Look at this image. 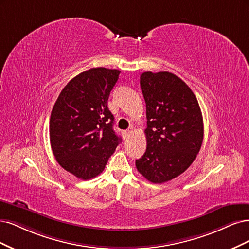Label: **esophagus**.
I'll use <instances>...</instances> for the list:
<instances>
[{
	"instance_id": "obj_1",
	"label": "esophagus",
	"mask_w": 249,
	"mask_h": 249,
	"mask_svg": "<svg viewBox=\"0 0 249 249\" xmlns=\"http://www.w3.org/2000/svg\"><path fill=\"white\" fill-rule=\"evenodd\" d=\"M130 130H123L122 131V135H123V138L124 139H126V138H128V136H129V134H130Z\"/></svg>"
}]
</instances>
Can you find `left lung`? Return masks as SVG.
<instances>
[{
  "label": "left lung",
  "mask_w": 249,
  "mask_h": 249,
  "mask_svg": "<svg viewBox=\"0 0 249 249\" xmlns=\"http://www.w3.org/2000/svg\"><path fill=\"white\" fill-rule=\"evenodd\" d=\"M141 89L146 101L147 149L135 165L150 182L164 183L185 172L199 152L202 111L190 88L171 72H143Z\"/></svg>",
  "instance_id": "8db88e82"
}]
</instances>
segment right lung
I'll return each mask as SVG.
<instances>
[{"instance_id":"1","label":"right lung","mask_w":249,"mask_h":249,"mask_svg":"<svg viewBox=\"0 0 249 249\" xmlns=\"http://www.w3.org/2000/svg\"><path fill=\"white\" fill-rule=\"evenodd\" d=\"M120 72L104 67L82 72L65 86L53 107L52 150L64 170L78 179L90 180L102 173L121 142L107 107Z\"/></svg>"}]
</instances>
